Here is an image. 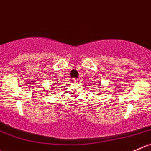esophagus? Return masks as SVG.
Wrapping results in <instances>:
<instances>
[{
	"label": "esophagus",
	"mask_w": 151,
	"mask_h": 151,
	"mask_svg": "<svg viewBox=\"0 0 151 151\" xmlns=\"http://www.w3.org/2000/svg\"><path fill=\"white\" fill-rule=\"evenodd\" d=\"M78 80L79 79L78 78H73V81H74V82H77V81H78Z\"/></svg>",
	"instance_id": "esophagus-1"
}]
</instances>
